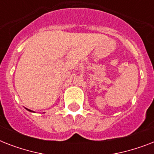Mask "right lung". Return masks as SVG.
Returning <instances> with one entry per match:
<instances>
[{
  "label": "right lung",
  "mask_w": 154,
  "mask_h": 154,
  "mask_svg": "<svg viewBox=\"0 0 154 154\" xmlns=\"http://www.w3.org/2000/svg\"><path fill=\"white\" fill-rule=\"evenodd\" d=\"M28 110H29V111H31V110H29V109H28Z\"/></svg>",
  "instance_id": "obj_1"
}]
</instances>
